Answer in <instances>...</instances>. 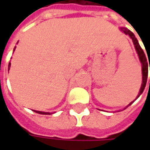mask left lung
Instances as JSON below:
<instances>
[{
    "label": "left lung",
    "instance_id": "left-lung-1",
    "mask_svg": "<svg viewBox=\"0 0 150 150\" xmlns=\"http://www.w3.org/2000/svg\"><path fill=\"white\" fill-rule=\"evenodd\" d=\"M120 30L126 34V35H129V37L131 38L132 40V42L134 43V46H135V48H136V50H137V52L138 54V56H139V59H140V61L142 62V87H141V89H140V92H139L138 96H137V97L136 98V100L137 99V98L141 96L143 91H144V89L145 88V85H146V82H147V77H148V69H149V65L150 67V63H149V59H150V57H149V54H147V55H148V58H147V56H145V53L143 51V50L142 48L141 47V46L139 45L138 43V41L137 39L136 38L135 35L133 34L132 32L128 30V29H126V28H120ZM148 58L149 59V61H148ZM149 83H150V79H149ZM134 101H132L131 102L130 104H129V105H131V104L133 103Z\"/></svg>",
    "mask_w": 150,
    "mask_h": 150
}]
</instances>
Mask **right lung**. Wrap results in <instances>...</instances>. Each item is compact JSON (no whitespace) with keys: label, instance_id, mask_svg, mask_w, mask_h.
<instances>
[{"label":"right lung","instance_id":"obj_1","mask_svg":"<svg viewBox=\"0 0 150 150\" xmlns=\"http://www.w3.org/2000/svg\"><path fill=\"white\" fill-rule=\"evenodd\" d=\"M15 49H16V46L14 47V50H13V51L15 50ZM10 65H11V63L9 62L8 63V71L9 70V68H10ZM34 112H37V113H39V114H42V115H50V112H40V111H35V110H33Z\"/></svg>","mask_w":150,"mask_h":150}]
</instances>
